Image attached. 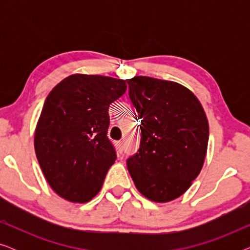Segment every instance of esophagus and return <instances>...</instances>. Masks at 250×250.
I'll return each instance as SVG.
<instances>
[{
  "label": "esophagus",
  "instance_id": "34e87169",
  "mask_svg": "<svg viewBox=\"0 0 250 250\" xmlns=\"http://www.w3.org/2000/svg\"><path fill=\"white\" fill-rule=\"evenodd\" d=\"M117 148H118V151L121 153L124 151V142H123V141L117 142Z\"/></svg>",
  "mask_w": 250,
  "mask_h": 250
}]
</instances>
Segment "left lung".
Masks as SVG:
<instances>
[{"label":"left lung","instance_id":"8db88e82","mask_svg":"<svg viewBox=\"0 0 250 250\" xmlns=\"http://www.w3.org/2000/svg\"><path fill=\"white\" fill-rule=\"evenodd\" d=\"M141 118V141L127 158L136 189L148 199L167 203L180 197L203 168L209 127L200 102L182 85L135 76L126 81Z\"/></svg>","mask_w":250,"mask_h":250}]
</instances>
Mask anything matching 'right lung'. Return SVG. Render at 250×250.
Returning a JSON list of instances; mask_svg holds the SVG:
<instances>
[{"label":"right lung","mask_w":250,"mask_h":250,"mask_svg":"<svg viewBox=\"0 0 250 250\" xmlns=\"http://www.w3.org/2000/svg\"><path fill=\"white\" fill-rule=\"evenodd\" d=\"M126 82L71 75L47 95L35 131V152L50 187L64 199L86 203L100 191L117 153L107 136L109 107Z\"/></svg>","instance_id":"1"}]
</instances>
